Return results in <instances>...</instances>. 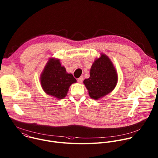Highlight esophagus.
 I'll use <instances>...</instances> for the list:
<instances>
[{
    "label": "esophagus",
    "instance_id": "esophagus-1",
    "mask_svg": "<svg viewBox=\"0 0 158 158\" xmlns=\"http://www.w3.org/2000/svg\"><path fill=\"white\" fill-rule=\"evenodd\" d=\"M83 79H84L83 77H82V76H81L79 78H78V79H77V82H78L79 83H81V82H82Z\"/></svg>",
    "mask_w": 158,
    "mask_h": 158
}]
</instances>
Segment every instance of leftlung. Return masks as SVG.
<instances>
[{"mask_svg": "<svg viewBox=\"0 0 158 158\" xmlns=\"http://www.w3.org/2000/svg\"><path fill=\"white\" fill-rule=\"evenodd\" d=\"M117 71L109 58L104 54L95 59L90 70V77L84 81L89 96L95 100L106 95L115 87Z\"/></svg>", "mask_w": 158, "mask_h": 158, "instance_id": "8db88e82", "label": "left lung"}]
</instances>
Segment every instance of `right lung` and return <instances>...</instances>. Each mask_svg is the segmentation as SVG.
<instances>
[{"mask_svg": "<svg viewBox=\"0 0 158 158\" xmlns=\"http://www.w3.org/2000/svg\"><path fill=\"white\" fill-rule=\"evenodd\" d=\"M76 82L73 74L68 73L66 68L61 66L60 60L55 58L49 60L40 76L43 90L58 99L64 98L69 87Z\"/></svg>", "mask_w": 158, "mask_h": 158, "instance_id": "1", "label": "right lung"}]
</instances>
